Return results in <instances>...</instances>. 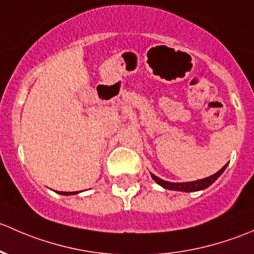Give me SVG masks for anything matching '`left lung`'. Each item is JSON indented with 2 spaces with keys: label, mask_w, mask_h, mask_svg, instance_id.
<instances>
[{
  "label": "left lung",
  "mask_w": 254,
  "mask_h": 254,
  "mask_svg": "<svg viewBox=\"0 0 254 254\" xmlns=\"http://www.w3.org/2000/svg\"><path fill=\"white\" fill-rule=\"evenodd\" d=\"M226 166L227 164L223 167V169L219 170L216 174L211 175V176L205 177V179H202V180H197V181H192V182H169V181H164V180L159 179V177L155 176L154 174H150V175H151V179H153L156 184L160 185L161 187L166 188V190H180V192H197V190H205V188H208L209 186L213 185L214 182L220 177V175L225 171Z\"/></svg>",
  "instance_id": "1"
}]
</instances>
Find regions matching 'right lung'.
Wrapping results in <instances>:
<instances>
[{
	"instance_id": "obj_1",
	"label": "right lung",
	"mask_w": 254,
	"mask_h": 254,
	"mask_svg": "<svg viewBox=\"0 0 254 254\" xmlns=\"http://www.w3.org/2000/svg\"><path fill=\"white\" fill-rule=\"evenodd\" d=\"M60 193V194H64V195H70V194H77V193L79 192H57Z\"/></svg>"
}]
</instances>
